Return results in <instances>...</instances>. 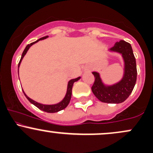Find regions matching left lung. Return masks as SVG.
I'll return each instance as SVG.
<instances>
[{
    "label": "left lung",
    "mask_w": 153,
    "mask_h": 153,
    "mask_svg": "<svg viewBox=\"0 0 153 153\" xmlns=\"http://www.w3.org/2000/svg\"><path fill=\"white\" fill-rule=\"evenodd\" d=\"M110 52H117L122 55L124 60V74L119 82L113 85L103 83L101 75L93 72L95 81L91 90L96 98L101 102L120 103L124 102L132 92L137 80V65L131 45L124 40L117 42L109 49Z\"/></svg>",
    "instance_id": "left-lung-1"
}]
</instances>
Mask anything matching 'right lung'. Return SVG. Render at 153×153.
Listing matches in <instances>:
<instances>
[{"mask_svg": "<svg viewBox=\"0 0 153 153\" xmlns=\"http://www.w3.org/2000/svg\"><path fill=\"white\" fill-rule=\"evenodd\" d=\"M47 37H48V36H44V37L40 38L39 39L36 40V41L34 42L29 44V45H28L26 47V48L24 49V52H23V53L22 54V57H21L20 61H19L18 68H19V66H20L21 62H22L23 58H24V56H25V54H26V52H27V51L29 50V49L30 48V47L32 46L33 45H34L35 43L38 42L40 41V40L45 39H47ZM80 77H78V78H77L72 79V80H69V82H68V88H67V92H66L65 96L64 99H63L62 101H60V102H59V103H55V104L47 105V104H42V103H38V102H36V101H34V100H32L31 99H30V98H29V96H26L25 93H24V90H23V92H24V95H25L26 99L29 100V101H30V102L32 103V104H34L35 106H36L38 108H39L40 110L44 111H45V112H48V113H55V112H58V111H59L64 109V108H65L66 107L68 106V105L69 104L70 101H71V99L72 88H73V83H74L75 82L78 81V80H80Z\"/></svg>", "mask_w": 153, "mask_h": 153, "instance_id": "obj_1", "label": "right lung"}]
</instances>
